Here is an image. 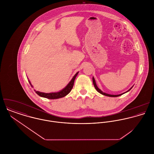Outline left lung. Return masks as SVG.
Returning <instances> with one entry per match:
<instances>
[{
	"mask_svg": "<svg viewBox=\"0 0 154 154\" xmlns=\"http://www.w3.org/2000/svg\"><path fill=\"white\" fill-rule=\"evenodd\" d=\"M92 81H93V84H94V87L96 89V90L99 92V93H100V94H101L102 95H106V96H107V97H119V96H120V95H123V94H124L125 93H126V92H128V91H129L132 88H130L128 91H126V92H124V93H123V94H119V95H111V94H107V93H105V92H103L100 89H99V88H98V87L97 86V84H96V82H95V79H94V77H92Z\"/></svg>",
	"mask_w": 154,
	"mask_h": 154,
	"instance_id": "1",
	"label": "left lung"
}]
</instances>
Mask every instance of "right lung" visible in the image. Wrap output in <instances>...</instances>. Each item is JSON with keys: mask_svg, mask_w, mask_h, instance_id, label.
I'll return each mask as SVG.
<instances>
[{"mask_svg": "<svg viewBox=\"0 0 154 154\" xmlns=\"http://www.w3.org/2000/svg\"><path fill=\"white\" fill-rule=\"evenodd\" d=\"M78 72L74 75V76L72 78V80L69 82V83L66 85L65 88H63V89H62L61 91H60L59 92H51V93H44V92H40V91H35V92L40 97H44V98H48V99H57V98H62V97H65L66 95H67L72 90V89L73 87V84H74V81H75V79L76 77V76L78 75ZM31 86H32L31 82L29 81H28Z\"/></svg>", "mask_w": 154, "mask_h": 154, "instance_id": "right-lung-1", "label": "right lung"}]
</instances>
